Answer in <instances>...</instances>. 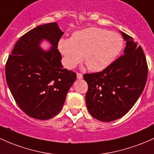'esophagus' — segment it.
<instances>
[{"label": "esophagus", "instance_id": "1", "mask_svg": "<svg viewBox=\"0 0 154 154\" xmlns=\"http://www.w3.org/2000/svg\"><path fill=\"white\" fill-rule=\"evenodd\" d=\"M77 78L78 79V80H81V79H82V74L81 73H77Z\"/></svg>", "mask_w": 154, "mask_h": 154}]
</instances>
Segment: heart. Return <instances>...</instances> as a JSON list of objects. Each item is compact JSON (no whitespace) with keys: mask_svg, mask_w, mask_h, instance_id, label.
<instances>
[{"mask_svg":"<svg viewBox=\"0 0 154 154\" xmlns=\"http://www.w3.org/2000/svg\"><path fill=\"white\" fill-rule=\"evenodd\" d=\"M124 40L120 34L103 28H87L60 38L58 44L64 65L73 69L83 58L88 69L98 72L105 69L122 50Z\"/></svg>","mask_w":154,"mask_h":154,"instance_id":"1","label":"heart"}]
</instances>
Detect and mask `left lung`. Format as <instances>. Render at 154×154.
<instances>
[{
	"label": "left lung",
	"instance_id": "left-lung-1",
	"mask_svg": "<svg viewBox=\"0 0 154 154\" xmlns=\"http://www.w3.org/2000/svg\"><path fill=\"white\" fill-rule=\"evenodd\" d=\"M121 33L126 42L124 55L102 72L83 75L88 85V110L104 122L119 119L129 112L144 90L148 77L142 47L129 35Z\"/></svg>",
	"mask_w": 154,
	"mask_h": 154
}]
</instances>
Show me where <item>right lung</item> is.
<instances>
[{"label":"right lung","instance_id":"add662e5","mask_svg":"<svg viewBox=\"0 0 154 154\" xmlns=\"http://www.w3.org/2000/svg\"><path fill=\"white\" fill-rule=\"evenodd\" d=\"M63 32L58 23L41 25L20 37L6 64V79L20 109L30 117L48 120L62 109L76 73L63 69L58 44ZM43 40L52 47L45 51Z\"/></svg>","mask_w":154,"mask_h":154}]
</instances>
